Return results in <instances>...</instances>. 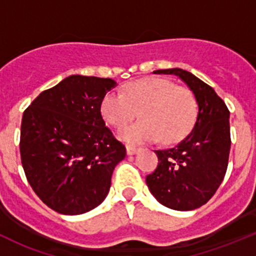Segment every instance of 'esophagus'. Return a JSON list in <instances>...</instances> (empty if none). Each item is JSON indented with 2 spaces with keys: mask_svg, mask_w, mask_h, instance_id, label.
<instances>
[{
  "mask_svg": "<svg viewBox=\"0 0 256 256\" xmlns=\"http://www.w3.org/2000/svg\"><path fill=\"white\" fill-rule=\"evenodd\" d=\"M126 151H128V156H132V154H138V148L136 146H131V144H128V146H126Z\"/></svg>",
  "mask_w": 256,
  "mask_h": 256,
  "instance_id": "34e87169",
  "label": "esophagus"
}]
</instances>
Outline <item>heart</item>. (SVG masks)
Returning a JSON list of instances; mask_svg holds the SVG:
<instances>
[{
  "label": "heart",
  "instance_id": "b5f03b06",
  "mask_svg": "<svg viewBox=\"0 0 256 256\" xmlns=\"http://www.w3.org/2000/svg\"><path fill=\"white\" fill-rule=\"evenodd\" d=\"M140 112L141 120L118 131L131 144L154 141L174 142L187 135L197 116V102L190 89L161 78L130 82L124 95L106 92L100 104L102 118L114 128L130 122Z\"/></svg>",
  "mask_w": 256,
  "mask_h": 256
}]
</instances>
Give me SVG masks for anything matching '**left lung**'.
<instances>
[{
  "instance_id": "left-lung-1",
  "label": "left lung",
  "mask_w": 256,
  "mask_h": 256,
  "mask_svg": "<svg viewBox=\"0 0 256 256\" xmlns=\"http://www.w3.org/2000/svg\"><path fill=\"white\" fill-rule=\"evenodd\" d=\"M154 74L176 76L194 95L198 105L193 130L180 142L157 150L158 164L146 177L147 187L164 207L192 210L206 204L226 176L230 151L229 110L214 89L180 68Z\"/></svg>"
}]
</instances>
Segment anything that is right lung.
<instances>
[{
	"label": "right lung",
	"mask_w": 256,
	"mask_h": 256,
	"mask_svg": "<svg viewBox=\"0 0 256 256\" xmlns=\"http://www.w3.org/2000/svg\"><path fill=\"white\" fill-rule=\"evenodd\" d=\"M115 80L70 76L40 92L23 112L20 151L28 183L49 208L86 213L106 198L126 156L100 112Z\"/></svg>",
	"instance_id": "1"
}]
</instances>
